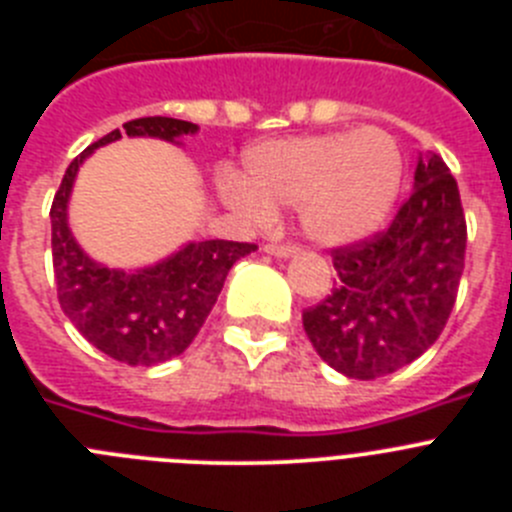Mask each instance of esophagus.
Returning a JSON list of instances; mask_svg holds the SVG:
<instances>
[{
  "instance_id": "34e87169",
  "label": "esophagus",
  "mask_w": 512,
  "mask_h": 512,
  "mask_svg": "<svg viewBox=\"0 0 512 512\" xmlns=\"http://www.w3.org/2000/svg\"><path fill=\"white\" fill-rule=\"evenodd\" d=\"M264 251L271 256H279V259H287L292 253H297V246H292V243H266Z\"/></svg>"
}]
</instances>
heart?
Returning <instances> with one entry per match:
<instances>
[{"label":"heart","instance_id":"b5f03b06","mask_svg":"<svg viewBox=\"0 0 512 512\" xmlns=\"http://www.w3.org/2000/svg\"><path fill=\"white\" fill-rule=\"evenodd\" d=\"M400 184V148L377 128L269 140L248 148L243 179L230 171L220 176V192L235 210L266 217L271 205H297L302 230L323 246L374 233Z\"/></svg>","mask_w":512,"mask_h":512}]
</instances>
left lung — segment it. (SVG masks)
<instances>
[{
  "label": "left lung",
  "instance_id": "obj_1",
  "mask_svg": "<svg viewBox=\"0 0 512 512\" xmlns=\"http://www.w3.org/2000/svg\"><path fill=\"white\" fill-rule=\"evenodd\" d=\"M467 220L459 187L438 153L420 156L415 189L395 220L330 248L336 282L302 310V325L336 372L377 379L436 343L459 295Z\"/></svg>",
  "mask_w": 512,
  "mask_h": 512
}]
</instances>
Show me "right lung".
<instances>
[{
  "label": "right lung",
  "instance_id": "1",
  "mask_svg": "<svg viewBox=\"0 0 512 512\" xmlns=\"http://www.w3.org/2000/svg\"><path fill=\"white\" fill-rule=\"evenodd\" d=\"M122 128L128 135L174 140L194 133L197 125L176 117H138ZM117 138L120 130L99 138L63 174L51 205L53 277L61 310L92 346L128 366H153L179 356L194 341L230 266L256 246L238 241L189 243L171 259L135 274L94 264L76 246L66 223V205L81 161Z\"/></svg>",
  "mask_w": 512,
  "mask_h": 512
}]
</instances>
